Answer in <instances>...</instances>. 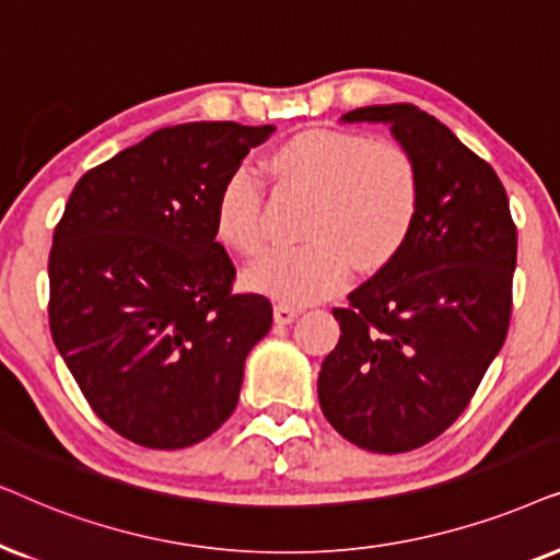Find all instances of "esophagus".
<instances>
[{
    "label": "esophagus",
    "mask_w": 560,
    "mask_h": 560,
    "mask_svg": "<svg viewBox=\"0 0 560 560\" xmlns=\"http://www.w3.org/2000/svg\"><path fill=\"white\" fill-rule=\"evenodd\" d=\"M300 307H294V304H287V302H276L273 304V319L279 325H289L292 323V319L300 315Z\"/></svg>",
    "instance_id": "1"
}]
</instances>
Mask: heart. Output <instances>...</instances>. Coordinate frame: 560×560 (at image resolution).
I'll return each mask as SVG.
<instances>
[{
  "mask_svg": "<svg viewBox=\"0 0 560 560\" xmlns=\"http://www.w3.org/2000/svg\"><path fill=\"white\" fill-rule=\"evenodd\" d=\"M284 189L312 194L296 248L268 253L248 287L284 302H315L346 287L350 264L374 273L405 250L420 214V174L407 151L348 130L300 132L268 159ZM214 228L237 256L264 253V189L237 166L214 199Z\"/></svg>",
  "mask_w": 560,
  "mask_h": 560,
  "instance_id": "1",
  "label": "heart"
}]
</instances>
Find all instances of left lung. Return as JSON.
Instances as JSON below:
<instances>
[{
    "instance_id": "left-lung-1",
    "label": "left lung",
    "mask_w": 560,
    "mask_h": 560,
    "mask_svg": "<svg viewBox=\"0 0 560 560\" xmlns=\"http://www.w3.org/2000/svg\"><path fill=\"white\" fill-rule=\"evenodd\" d=\"M342 122H386L420 174L405 250L335 307L340 340L317 378L346 441L407 453L458 420L504 346L517 228L497 171L415 104H374Z\"/></svg>"
}]
</instances>
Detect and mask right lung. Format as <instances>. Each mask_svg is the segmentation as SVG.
Instances as JSON below:
<instances>
[{
	"label": "right lung",
	"mask_w": 560,
	"mask_h": 560,
	"mask_svg": "<svg viewBox=\"0 0 560 560\" xmlns=\"http://www.w3.org/2000/svg\"><path fill=\"white\" fill-rule=\"evenodd\" d=\"M273 125L186 122L86 171L48 258L50 335L89 407L155 451L233 415L245 358L271 330L264 294L233 292L214 199Z\"/></svg>",
	"instance_id": "add662e5"
}]
</instances>
